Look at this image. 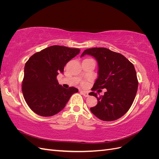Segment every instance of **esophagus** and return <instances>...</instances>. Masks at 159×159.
Returning <instances> with one entry per match:
<instances>
[{
	"label": "esophagus",
	"instance_id": "1",
	"mask_svg": "<svg viewBox=\"0 0 159 159\" xmlns=\"http://www.w3.org/2000/svg\"><path fill=\"white\" fill-rule=\"evenodd\" d=\"M80 92L85 98H87V97H88V96H89L88 92H87V91H80Z\"/></svg>",
	"mask_w": 159,
	"mask_h": 159
}]
</instances>
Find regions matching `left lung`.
I'll list each match as a JSON object with an SVG mask.
<instances>
[{"label": "left lung", "mask_w": 159, "mask_h": 159, "mask_svg": "<svg viewBox=\"0 0 159 159\" xmlns=\"http://www.w3.org/2000/svg\"><path fill=\"white\" fill-rule=\"evenodd\" d=\"M85 55L92 56L98 64V77L91 90L107 89L99 97L93 91L89 93L98 99V104L90 108L91 113L105 121L121 117L131 107L137 91L139 83L133 64L123 55L105 48L87 49L81 57Z\"/></svg>", "instance_id": "8db88e82"}]
</instances>
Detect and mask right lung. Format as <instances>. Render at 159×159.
Instances as JSON below:
<instances>
[{"label":"right lung","instance_id":"right-lung-1","mask_svg":"<svg viewBox=\"0 0 159 159\" xmlns=\"http://www.w3.org/2000/svg\"><path fill=\"white\" fill-rule=\"evenodd\" d=\"M80 52L78 48L52 46L35 53L26 61L22 91L27 105L35 113L43 117L54 115L78 92L74 87L64 88L57 75L63 73L66 64Z\"/></svg>","mask_w":159,"mask_h":159}]
</instances>
